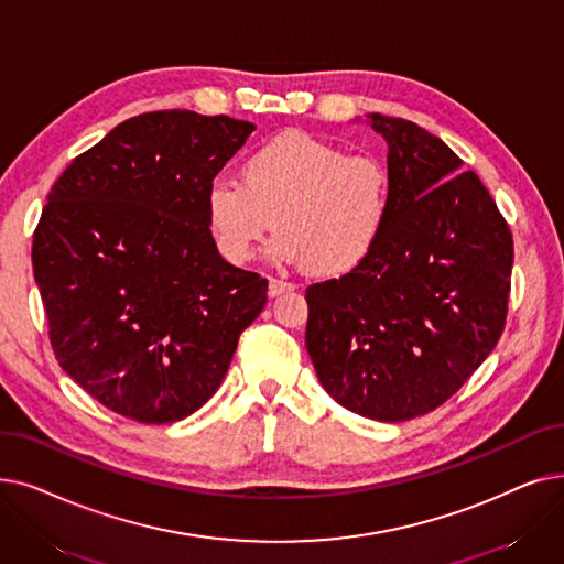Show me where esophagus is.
I'll return each mask as SVG.
<instances>
[{
  "mask_svg": "<svg viewBox=\"0 0 564 564\" xmlns=\"http://www.w3.org/2000/svg\"><path fill=\"white\" fill-rule=\"evenodd\" d=\"M295 285L292 283H288V281H283V279H269V297H279V295H283V292H288V290H292Z\"/></svg>",
  "mask_w": 564,
  "mask_h": 564,
  "instance_id": "1",
  "label": "esophagus"
}]
</instances>
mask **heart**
<instances>
[{
    "label": "heart",
    "mask_w": 564,
    "mask_h": 564,
    "mask_svg": "<svg viewBox=\"0 0 564 564\" xmlns=\"http://www.w3.org/2000/svg\"><path fill=\"white\" fill-rule=\"evenodd\" d=\"M205 207L230 262L253 260L276 226L274 260L338 276L376 251L394 209V184L382 159L290 131L243 161L241 184L214 180Z\"/></svg>",
    "instance_id": "b5f03b06"
}]
</instances>
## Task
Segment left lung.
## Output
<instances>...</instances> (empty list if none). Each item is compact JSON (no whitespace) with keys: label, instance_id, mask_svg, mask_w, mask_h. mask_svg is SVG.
I'll list each match as a JSON object with an SVG mask.
<instances>
[{"label":"left lung","instance_id":"obj_1","mask_svg":"<svg viewBox=\"0 0 564 564\" xmlns=\"http://www.w3.org/2000/svg\"><path fill=\"white\" fill-rule=\"evenodd\" d=\"M369 119L389 147L394 209L357 269L306 288V350L336 403L408 422L452 399L496 348L513 239L443 140L408 119Z\"/></svg>","mask_w":564,"mask_h":564}]
</instances>
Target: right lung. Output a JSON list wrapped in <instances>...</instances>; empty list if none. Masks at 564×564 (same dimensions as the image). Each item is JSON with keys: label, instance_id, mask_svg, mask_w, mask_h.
I'll list each match as a JSON object with an SVG mask.
<instances>
[{"label": "right lung", "instance_id": "add662e5", "mask_svg": "<svg viewBox=\"0 0 564 564\" xmlns=\"http://www.w3.org/2000/svg\"><path fill=\"white\" fill-rule=\"evenodd\" d=\"M256 127L226 115L131 117L70 161L32 241L47 336L91 399L170 424L221 384L267 279L218 256L205 195Z\"/></svg>", "mask_w": 564, "mask_h": 564}]
</instances>
